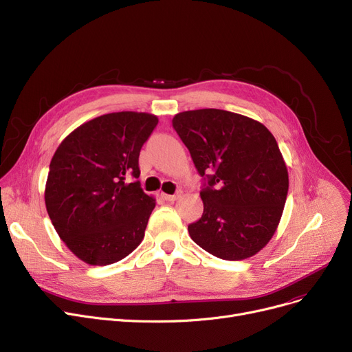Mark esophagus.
I'll return each instance as SVG.
<instances>
[{"label":"esophagus","mask_w":352,"mask_h":352,"mask_svg":"<svg viewBox=\"0 0 352 352\" xmlns=\"http://www.w3.org/2000/svg\"><path fill=\"white\" fill-rule=\"evenodd\" d=\"M181 197V191H178L177 194H162V198L166 201H175Z\"/></svg>","instance_id":"1"}]
</instances>
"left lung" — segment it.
<instances>
[{
  "label": "left lung",
  "mask_w": 352,
  "mask_h": 352,
  "mask_svg": "<svg viewBox=\"0 0 352 352\" xmlns=\"http://www.w3.org/2000/svg\"><path fill=\"white\" fill-rule=\"evenodd\" d=\"M173 126L207 181L191 239L224 261L261 252L276 232L289 188L274 136L261 122L221 109L177 113Z\"/></svg>",
  "instance_id": "8db88e82"
}]
</instances>
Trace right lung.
Segmentation results:
<instances>
[{
	"mask_svg": "<svg viewBox=\"0 0 352 352\" xmlns=\"http://www.w3.org/2000/svg\"><path fill=\"white\" fill-rule=\"evenodd\" d=\"M155 115L113 112L69 133L56 149L44 200L57 234L91 266L116 263L144 240L155 198L145 194L138 158Z\"/></svg>",
	"mask_w": 352,
	"mask_h": 352,
	"instance_id": "add662e5",
	"label": "right lung"
}]
</instances>
